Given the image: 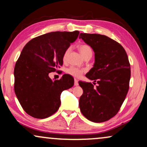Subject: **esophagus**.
<instances>
[{
	"label": "esophagus",
	"mask_w": 147,
	"mask_h": 147,
	"mask_svg": "<svg viewBox=\"0 0 147 147\" xmlns=\"http://www.w3.org/2000/svg\"><path fill=\"white\" fill-rule=\"evenodd\" d=\"M74 85L76 86H77L79 85V84H78V80L77 79H75L74 80Z\"/></svg>",
	"instance_id": "obj_1"
}]
</instances>
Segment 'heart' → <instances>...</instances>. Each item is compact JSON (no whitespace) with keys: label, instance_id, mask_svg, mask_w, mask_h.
I'll return each instance as SVG.
<instances>
[{"label":"heart","instance_id":"b5f03b06","mask_svg":"<svg viewBox=\"0 0 147 147\" xmlns=\"http://www.w3.org/2000/svg\"><path fill=\"white\" fill-rule=\"evenodd\" d=\"M78 48H79L80 52L81 53V54L84 57L87 55H89V54L92 55V48L90 45H87V44H82V45H80L79 47ZM69 51V49H67L65 50V53L63 54V60H65L66 59ZM84 71H85V69H84L75 67V66H70L69 67H68L67 69H66V73L75 78H80V76L83 74Z\"/></svg>","mask_w":147,"mask_h":147}]
</instances>
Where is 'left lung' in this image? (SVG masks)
Segmentation results:
<instances>
[{"instance_id": "8db88e82", "label": "left lung", "mask_w": 147, "mask_h": 147, "mask_svg": "<svg viewBox=\"0 0 147 147\" xmlns=\"http://www.w3.org/2000/svg\"><path fill=\"white\" fill-rule=\"evenodd\" d=\"M79 37L94 51L95 63L86 76L98 84L94 88L91 82H78L83 89L80 111L92 122L107 121L119 111L129 89L127 54L120 43L106 35L80 33Z\"/></svg>"}]
</instances>
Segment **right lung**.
Masks as SVG:
<instances>
[{
	"label": "right lung",
	"instance_id": "right-lung-1",
	"mask_svg": "<svg viewBox=\"0 0 147 147\" xmlns=\"http://www.w3.org/2000/svg\"><path fill=\"white\" fill-rule=\"evenodd\" d=\"M80 32L55 31L40 35L26 44L15 64V92L23 110L32 117L43 119L59 109L60 96L74 86L72 76L64 74L53 81L49 74L63 65L65 50Z\"/></svg>",
	"mask_w": 147,
	"mask_h": 147
}]
</instances>
